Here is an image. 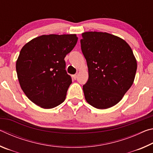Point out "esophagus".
I'll list each match as a JSON object with an SVG mask.
<instances>
[{
    "mask_svg": "<svg viewBox=\"0 0 153 153\" xmlns=\"http://www.w3.org/2000/svg\"><path fill=\"white\" fill-rule=\"evenodd\" d=\"M73 77L74 78V79H76L77 77V74H76L73 75Z\"/></svg>",
    "mask_w": 153,
    "mask_h": 153,
    "instance_id": "34e87169",
    "label": "esophagus"
}]
</instances>
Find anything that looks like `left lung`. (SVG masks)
Segmentation results:
<instances>
[{
  "mask_svg": "<svg viewBox=\"0 0 153 153\" xmlns=\"http://www.w3.org/2000/svg\"><path fill=\"white\" fill-rule=\"evenodd\" d=\"M80 40L88 68V79L83 86L90 105L99 109L120 101L135 78L137 62L125 40L107 32H88Z\"/></svg>",
  "mask_w": 153,
  "mask_h": 153,
  "instance_id": "8db88e82",
  "label": "left lung"
}]
</instances>
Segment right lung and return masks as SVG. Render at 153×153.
<instances>
[{"label":"right lung","mask_w":153,"mask_h":153,"mask_svg":"<svg viewBox=\"0 0 153 153\" xmlns=\"http://www.w3.org/2000/svg\"><path fill=\"white\" fill-rule=\"evenodd\" d=\"M77 42L76 34L42 35L23 46L16 62L21 88L36 105L52 108L65 99L71 77L64 59Z\"/></svg>","instance_id":"1"}]
</instances>
